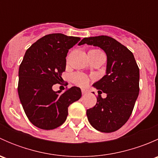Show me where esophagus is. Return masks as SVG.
I'll return each mask as SVG.
<instances>
[{
  "label": "esophagus",
  "mask_w": 158,
  "mask_h": 158,
  "mask_svg": "<svg viewBox=\"0 0 158 158\" xmlns=\"http://www.w3.org/2000/svg\"><path fill=\"white\" fill-rule=\"evenodd\" d=\"M87 92H88V91H87L86 89H82V95H85V94L87 93Z\"/></svg>",
  "instance_id": "1"
}]
</instances>
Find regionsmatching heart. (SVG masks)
I'll return each mask as SVG.
<instances>
[{
  "label": "heart",
  "instance_id": "b5f03b06",
  "mask_svg": "<svg viewBox=\"0 0 158 158\" xmlns=\"http://www.w3.org/2000/svg\"><path fill=\"white\" fill-rule=\"evenodd\" d=\"M90 51L91 52H95V53H103L102 52H101L100 50H98V49H92ZM72 81L76 85H80V86H84V85H86L89 83V78L85 74L76 73H74L72 76Z\"/></svg>",
  "mask_w": 158,
  "mask_h": 158
}]
</instances>
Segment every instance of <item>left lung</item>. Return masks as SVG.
I'll use <instances>...</instances> for the list:
<instances>
[{"label": "left lung", "instance_id": "1", "mask_svg": "<svg viewBox=\"0 0 158 158\" xmlns=\"http://www.w3.org/2000/svg\"><path fill=\"white\" fill-rule=\"evenodd\" d=\"M100 47L107 56L106 75L95 82L98 89L97 103L86 111L89 123L94 128L105 133L122 128L131 114L139 94V68L133 53L108 36L85 37L79 45ZM106 93L102 99L101 94Z\"/></svg>", "mask_w": 158, "mask_h": 158}]
</instances>
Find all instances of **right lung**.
I'll return each instance as SVG.
<instances>
[{"mask_svg": "<svg viewBox=\"0 0 158 158\" xmlns=\"http://www.w3.org/2000/svg\"><path fill=\"white\" fill-rule=\"evenodd\" d=\"M79 40L76 36L52 33L38 40L25 52L17 89L25 114L37 128L52 130L63 125L68 107L82 96L76 86L63 93L52 89L66 69L68 51Z\"/></svg>", "mask_w": 158, "mask_h": 158, "instance_id": "right-lung-1", "label": "right lung"}]
</instances>
